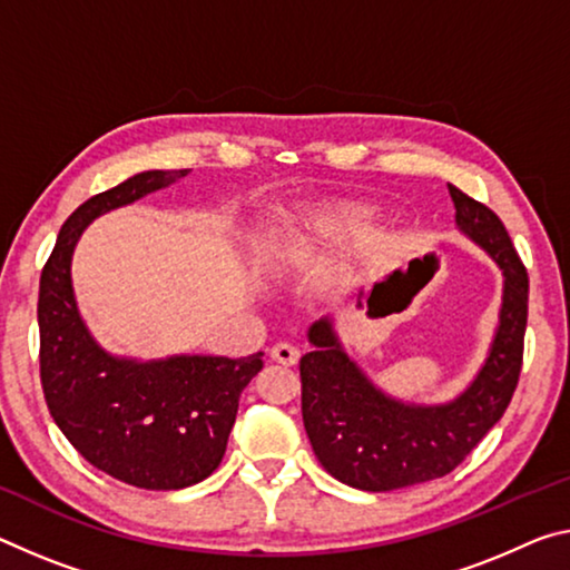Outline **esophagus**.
<instances>
[{
  "mask_svg": "<svg viewBox=\"0 0 570 570\" xmlns=\"http://www.w3.org/2000/svg\"><path fill=\"white\" fill-rule=\"evenodd\" d=\"M271 357L282 365H296L299 363V347L288 345V342H278V345L271 347Z\"/></svg>",
  "mask_w": 570,
  "mask_h": 570,
  "instance_id": "obj_1",
  "label": "esophagus"
}]
</instances>
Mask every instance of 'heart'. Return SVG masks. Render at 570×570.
<instances>
[{"label": "heart", "instance_id": "heart-1", "mask_svg": "<svg viewBox=\"0 0 570 570\" xmlns=\"http://www.w3.org/2000/svg\"><path fill=\"white\" fill-rule=\"evenodd\" d=\"M340 228H345V220L337 218V215H322V218H314L312 223L294 228L286 238L296 243V246L320 250V248L327 246V243L334 240V236H337Z\"/></svg>", "mask_w": 570, "mask_h": 570}]
</instances>
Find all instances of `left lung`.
I'll list each match as a JSON object with an SVG mask.
<instances>
[{
    "label": "left lung",
    "instance_id": "1",
    "mask_svg": "<svg viewBox=\"0 0 570 570\" xmlns=\"http://www.w3.org/2000/svg\"><path fill=\"white\" fill-rule=\"evenodd\" d=\"M456 228L502 271V306L482 367L456 399L411 403L377 387L347 355L332 317L306 332L312 352L299 363L302 419L314 454L342 484L391 492L439 480L502 419L522 367L528 271L490 207L449 185Z\"/></svg>",
    "mask_w": 570,
    "mask_h": 570
}]
</instances>
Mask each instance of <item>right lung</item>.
Masks as SVG:
<instances>
[{
    "label": "right lung",
    "instance_id": "add662e5",
    "mask_svg": "<svg viewBox=\"0 0 570 570\" xmlns=\"http://www.w3.org/2000/svg\"><path fill=\"white\" fill-rule=\"evenodd\" d=\"M189 169H147L90 197L60 228L40 276V377L52 421L86 462L141 490H183L223 462L238 399L264 367L248 357H121L78 312L70 264L98 215L175 185Z\"/></svg>",
    "mask_w": 570,
    "mask_h": 570
}]
</instances>
